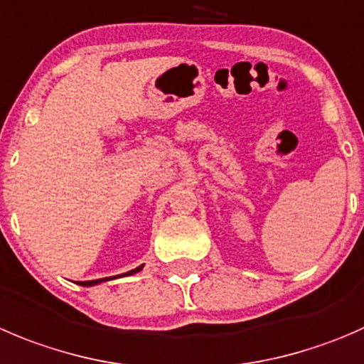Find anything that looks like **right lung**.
Instances as JSON below:
<instances>
[{
	"mask_svg": "<svg viewBox=\"0 0 364 364\" xmlns=\"http://www.w3.org/2000/svg\"><path fill=\"white\" fill-rule=\"evenodd\" d=\"M140 268H142V264H140V267H136L135 270H129L128 272V276H132V274H135V272H139ZM101 281H107V279H96V281H85V283H81L83 284V287H90V284H97V283H101Z\"/></svg>",
	"mask_w": 364,
	"mask_h": 364,
	"instance_id": "add662e5",
	"label": "right lung"
}]
</instances>
